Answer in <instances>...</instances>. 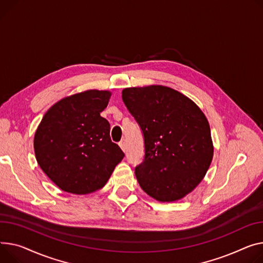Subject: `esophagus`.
I'll use <instances>...</instances> for the list:
<instances>
[{
	"instance_id": "esophagus-1",
	"label": "esophagus",
	"mask_w": 263,
	"mask_h": 263,
	"mask_svg": "<svg viewBox=\"0 0 263 263\" xmlns=\"http://www.w3.org/2000/svg\"><path fill=\"white\" fill-rule=\"evenodd\" d=\"M119 146L122 149V151H126V141H125V139H121V141L119 142Z\"/></svg>"
}]
</instances>
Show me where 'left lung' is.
Returning a JSON list of instances; mask_svg holds the SVG:
<instances>
[{"label": "left lung", "mask_w": 263, "mask_h": 263, "mask_svg": "<svg viewBox=\"0 0 263 263\" xmlns=\"http://www.w3.org/2000/svg\"><path fill=\"white\" fill-rule=\"evenodd\" d=\"M121 94L144 137V160L135 167L139 185L157 201L182 199L203 180L213 160L205 115L194 101L167 86L128 87Z\"/></svg>", "instance_id": "left-lung-1"}]
</instances>
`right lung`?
<instances>
[{
	"label": "right lung",
	"instance_id": "add662e5",
	"mask_svg": "<svg viewBox=\"0 0 263 263\" xmlns=\"http://www.w3.org/2000/svg\"><path fill=\"white\" fill-rule=\"evenodd\" d=\"M111 93L89 90L65 97L43 116L34 134L36 159L60 189L91 194L108 182L125 153L111 141L109 121L100 116Z\"/></svg>",
	"mask_w": 263,
	"mask_h": 263
}]
</instances>
